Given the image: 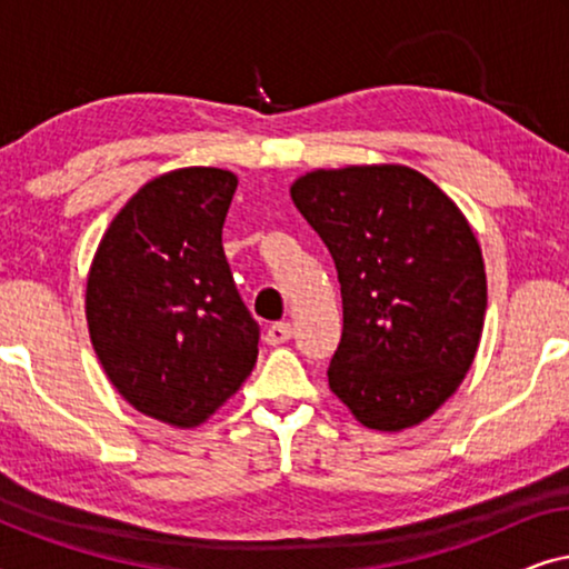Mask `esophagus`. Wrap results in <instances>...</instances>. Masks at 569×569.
I'll return each mask as SVG.
<instances>
[{
    "instance_id": "obj_1",
    "label": "esophagus",
    "mask_w": 569,
    "mask_h": 569,
    "mask_svg": "<svg viewBox=\"0 0 569 569\" xmlns=\"http://www.w3.org/2000/svg\"><path fill=\"white\" fill-rule=\"evenodd\" d=\"M292 337V326L279 321V323H271L269 331H267V345L277 347V345H284V341H290Z\"/></svg>"
}]
</instances>
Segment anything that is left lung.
Here are the masks:
<instances>
[{
    "label": "left lung",
    "instance_id": "8db88e82",
    "mask_svg": "<svg viewBox=\"0 0 569 569\" xmlns=\"http://www.w3.org/2000/svg\"><path fill=\"white\" fill-rule=\"evenodd\" d=\"M290 193L341 284L331 391L370 430L425 422L461 386L485 329L487 274L471 224L407 166L313 170Z\"/></svg>",
    "mask_w": 569,
    "mask_h": 569
}]
</instances>
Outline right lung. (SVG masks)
Here are the masks:
<instances>
[{
    "mask_svg": "<svg viewBox=\"0 0 569 569\" xmlns=\"http://www.w3.org/2000/svg\"><path fill=\"white\" fill-rule=\"evenodd\" d=\"M236 189L220 168L152 178L108 224L90 267L84 313L108 380L173 427L212 417L259 357V323L222 251Z\"/></svg>",
    "mask_w": 569,
    "mask_h": 569,
    "instance_id": "add662e5",
    "label": "right lung"
}]
</instances>
